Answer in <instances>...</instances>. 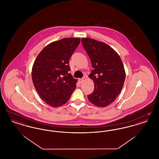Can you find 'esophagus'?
<instances>
[{
  "mask_svg": "<svg viewBox=\"0 0 159 159\" xmlns=\"http://www.w3.org/2000/svg\"><path fill=\"white\" fill-rule=\"evenodd\" d=\"M79 82H80V83H82L83 81H84V78H82V79H79Z\"/></svg>",
  "mask_w": 159,
  "mask_h": 159,
  "instance_id": "34e87169",
  "label": "esophagus"
}]
</instances>
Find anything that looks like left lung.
<instances>
[{
	"label": "left lung",
	"instance_id": "1",
	"mask_svg": "<svg viewBox=\"0 0 159 159\" xmlns=\"http://www.w3.org/2000/svg\"><path fill=\"white\" fill-rule=\"evenodd\" d=\"M82 43L93 68L89 77L93 80L94 90L88 95V99L99 107L108 106L119 95L125 82L126 73L121 58L104 42L82 38Z\"/></svg>",
	"mask_w": 159,
	"mask_h": 159
}]
</instances>
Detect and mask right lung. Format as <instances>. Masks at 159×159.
<instances>
[{
  "mask_svg": "<svg viewBox=\"0 0 159 159\" xmlns=\"http://www.w3.org/2000/svg\"><path fill=\"white\" fill-rule=\"evenodd\" d=\"M80 42L79 38L62 39L41 51L31 71L33 83L40 97L53 107L66 104L76 88L77 80L68 73L69 60Z\"/></svg>",
  "mask_w": 159,
  "mask_h": 159,
  "instance_id": "add662e5",
  "label": "right lung"
}]
</instances>
